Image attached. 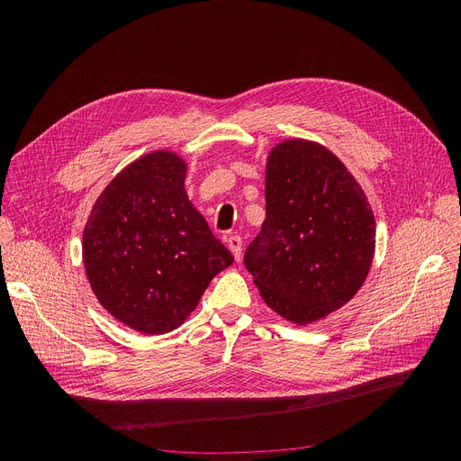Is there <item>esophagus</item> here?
Instances as JSON below:
<instances>
[{
  "label": "esophagus",
  "instance_id": "esophagus-1",
  "mask_svg": "<svg viewBox=\"0 0 461 461\" xmlns=\"http://www.w3.org/2000/svg\"><path fill=\"white\" fill-rule=\"evenodd\" d=\"M227 246L230 249V254L234 256V259L240 261V256H242V239H240V236H236V234L229 236Z\"/></svg>",
  "mask_w": 461,
  "mask_h": 461
}]
</instances>
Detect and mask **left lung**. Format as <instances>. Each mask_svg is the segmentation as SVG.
Instances as JSON below:
<instances>
[{
  "mask_svg": "<svg viewBox=\"0 0 461 461\" xmlns=\"http://www.w3.org/2000/svg\"><path fill=\"white\" fill-rule=\"evenodd\" d=\"M373 258L375 215L348 167L319 142H276L265 163V221L244 254L263 302L312 325L357 294Z\"/></svg>",
  "mask_w": 461,
  "mask_h": 461,
  "instance_id": "1",
  "label": "left lung"
}]
</instances>
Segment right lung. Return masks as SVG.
<instances>
[{
  "label": "right lung",
  "instance_id": "1",
  "mask_svg": "<svg viewBox=\"0 0 461 461\" xmlns=\"http://www.w3.org/2000/svg\"><path fill=\"white\" fill-rule=\"evenodd\" d=\"M188 161L144 153L102 190L82 232V263L97 302L142 334L178 329L212 278L234 261L188 200Z\"/></svg>",
  "mask_w": 461,
  "mask_h": 461
}]
</instances>
